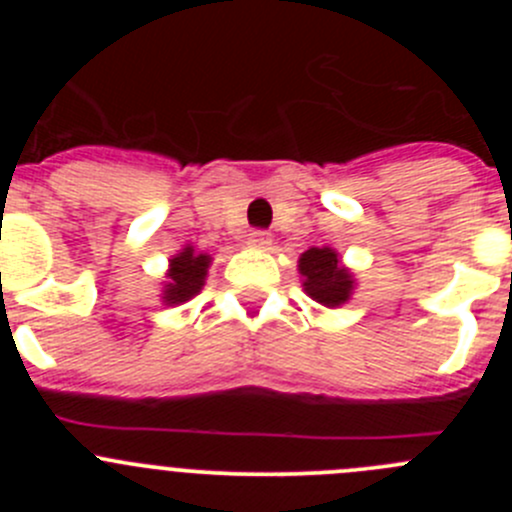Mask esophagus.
<instances>
[{
  "mask_svg": "<svg viewBox=\"0 0 512 512\" xmlns=\"http://www.w3.org/2000/svg\"><path fill=\"white\" fill-rule=\"evenodd\" d=\"M247 245L255 247V250H270L272 235L267 230H252L250 235H247Z\"/></svg>",
  "mask_w": 512,
  "mask_h": 512,
  "instance_id": "34e87169",
  "label": "esophagus"
}]
</instances>
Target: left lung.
Masks as SVG:
<instances>
[{
  "label": "left lung",
  "instance_id": "obj_1",
  "mask_svg": "<svg viewBox=\"0 0 512 512\" xmlns=\"http://www.w3.org/2000/svg\"><path fill=\"white\" fill-rule=\"evenodd\" d=\"M299 277L309 299L327 309H337L352 299L356 280L354 272L342 262L334 247H309L299 255Z\"/></svg>",
  "mask_w": 512,
  "mask_h": 512
}]
</instances>
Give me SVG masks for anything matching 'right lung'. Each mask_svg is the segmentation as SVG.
Segmentation results:
<instances>
[{
    "mask_svg": "<svg viewBox=\"0 0 512 512\" xmlns=\"http://www.w3.org/2000/svg\"><path fill=\"white\" fill-rule=\"evenodd\" d=\"M210 265H213V257L208 252H200L195 245H185L178 255L170 257L163 289H160L163 304L175 307L193 299L203 289Z\"/></svg>",
    "mask_w": 512,
    "mask_h": 512,
    "instance_id": "right-lung-1",
    "label": "right lung"
}]
</instances>
